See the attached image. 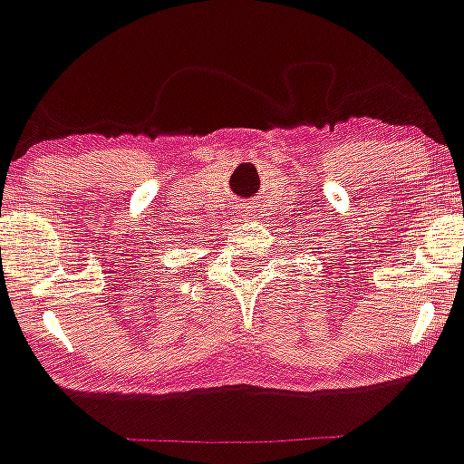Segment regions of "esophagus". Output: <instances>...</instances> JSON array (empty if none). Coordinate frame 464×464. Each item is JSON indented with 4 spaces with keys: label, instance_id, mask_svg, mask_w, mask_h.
<instances>
[{
    "label": "esophagus",
    "instance_id": "esophagus-1",
    "mask_svg": "<svg viewBox=\"0 0 464 464\" xmlns=\"http://www.w3.org/2000/svg\"><path fill=\"white\" fill-rule=\"evenodd\" d=\"M255 209H250V207H241V216H246V218H250L253 216Z\"/></svg>",
    "mask_w": 464,
    "mask_h": 464
}]
</instances>
